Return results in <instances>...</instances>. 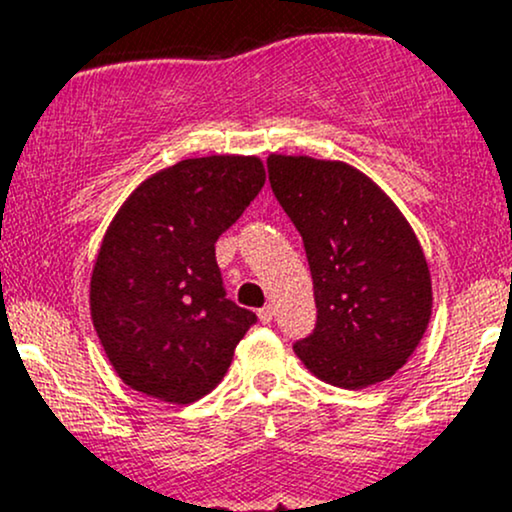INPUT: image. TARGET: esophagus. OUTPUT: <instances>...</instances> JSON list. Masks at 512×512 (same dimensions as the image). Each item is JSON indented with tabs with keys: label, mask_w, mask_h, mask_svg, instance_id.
I'll return each instance as SVG.
<instances>
[{
	"label": "esophagus",
	"mask_w": 512,
	"mask_h": 512,
	"mask_svg": "<svg viewBox=\"0 0 512 512\" xmlns=\"http://www.w3.org/2000/svg\"><path fill=\"white\" fill-rule=\"evenodd\" d=\"M257 317H260V322H264V325H269L274 320V308L272 305H264V308L257 310Z\"/></svg>",
	"instance_id": "esophagus-1"
}]
</instances>
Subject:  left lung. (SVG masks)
<instances>
[{"instance_id":"8db88e82","label":"left lung","mask_w":512,"mask_h":512,"mask_svg":"<svg viewBox=\"0 0 512 512\" xmlns=\"http://www.w3.org/2000/svg\"><path fill=\"white\" fill-rule=\"evenodd\" d=\"M269 182L303 236L317 325L293 351L344 390L392 378L431 322L424 248L397 204L344 161L272 154Z\"/></svg>"}]
</instances>
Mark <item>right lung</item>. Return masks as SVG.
I'll return each instance as SVG.
<instances>
[{"mask_svg":"<svg viewBox=\"0 0 512 512\" xmlns=\"http://www.w3.org/2000/svg\"><path fill=\"white\" fill-rule=\"evenodd\" d=\"M257 156L185 158L139 182L105 231L88 305L120 380L190 404L221 383L255 313L228 301L214 243L262 190Z\"/></svg>","mask_w":512,"mask_h":512,"instance_id":"right-lung-1","label":"right lung"}]
</instances>
